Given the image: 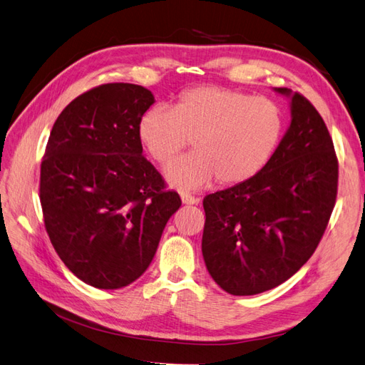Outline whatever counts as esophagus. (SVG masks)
I'll return each mask as SVG.
<instances>
[{
	"instance_id": "34e87169",
	"label": "esophagus",
	"mask_w": 365,
	"mask_h": 365,
	"mask_svg": "<svg viewBox=\"0 0 365 365\" xmlns=\"http://www.w3.org/2000/svg\"><path fill=\"white\" fill-rule=\"evenodd\" d=\"M181 201L182 204H187V205H193V204H197L200 202V200L197 197L189 195V193H181Z\"/></svg>"
}]
</instances>
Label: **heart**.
I'll use <instances>...</instances> for the list:
<instances>
[{
    "label": "heart",
    "instance_id": "1",
    "mask_svg": "<svg viewBox=\"0 0 365 365\" xmlns=\"http://www.w3.org/2000/svg\"><path fill=\"white\" fill-rule=\"evenodd\" d=\"M284 130L280 106L222 86L185 91L170 109L152 108L138 121V138L160 164L169 163L193 140L195 153L164 169L176 190H197L216 180L244 184L259 175L277 150Z\"/></svg>",
    "mask_w": 365,
    "mask_h": 365
}]
</instances>
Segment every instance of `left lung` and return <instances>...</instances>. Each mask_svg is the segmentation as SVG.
I'll return each mask as SVG.
<instances>
[{
	"mask_svg": "<svg viewBox=\"0 0 365 365\" xmlns=\"http://www.w3.org/2000/svg\"><path fill=\"white\" fill-rule=\"evenodd\" d=\"M289 98L291 123L259 175L204 200L202 256L231 295L282 284L312 256L336 200L338 163L322 115L302 94Z\"/></svg>",
	"mask_w": 365,
	"mask_h": 365,
	"instance_id": "left-lung-1",
	"label": "left lung"
}]
</instances>
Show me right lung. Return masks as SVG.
<instances>
[{
    "label": "right lung",
    "mask_w": 365,
    "mask_h": 365,
    "mask_svg": "<svg viewBox=\"0 0 365 365\" xmlns=\"http://www.w3.org/2000/svg\"><path fill=\"white\" fill-rule=\"evenodd\" d=\"M155 103L134 83H108L63 109L41 164L47 233L77 279L98 289L135 282L181 207L143 157L138 121Z\"/></svg>",
    "instance_id": "obj_1"
}]
</instances>
